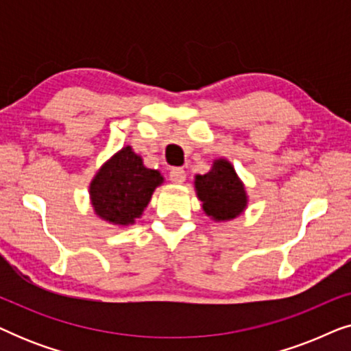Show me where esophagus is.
<instances>
[{
    "label": "esophagus",
    "instance_id": "obj_1",
    "mask_svg": "<svg viewBox=\"0 0 351 351\" xmlns=\"http://www.w3.org/2000/svg\"><path fill=\"white\" fill-rule=\"evenodd\" d=\"M169 179L172 184L180 185V184H184L186 179V172L182 169V167H174V169L169 172Z\"/></svg>",
    "mask_w": 351,
    "mask_h": 351
}]
</instances>
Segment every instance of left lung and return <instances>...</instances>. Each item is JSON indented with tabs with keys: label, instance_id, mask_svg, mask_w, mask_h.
<instances>
[{
	"label": "left lung",
	"instance_id": "1",
	"mask_svg": "<svg viewBox=\"0 0 351 351\" xmlns=\"http://www.w3.org/2000/svg\"><path fill=\"white\" fill-rule=\"evenodd\" d=\"M195 191L204 214L214 222L237 219L249 203L246 186L227 158H217L209 172L195 176Z\"/></svg>",
	"mask_w": 351,
	"mask_h": 351
}]
</instances>
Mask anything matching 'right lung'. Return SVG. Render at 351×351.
I'll return each instance as SVG.
<instances>
[{
  "label": "right lung",
  "mask_w": 351,
  "mask_h": 351,
  "mask_svg": "<svg viewBox=\"0 0 351 351\" xmlns=\"http://www.w3.org/2000/svg\"><path fill=\"white\" fill-rule=\"evenodd\" d=\"M160 171L143 165L131 145L110 156L89 184V199L99 219L114 227H131L142 217L153 191L162 185Z\"/></svg>",
  "instance_id": "add662e5"
}]
</instances>
